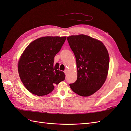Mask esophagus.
Instances as JSON below:
<instances>
[{"instance_id":"1","label":"esophagus","mask_w":131,"mask_h":131,"mask_svg":"<svg viewBox=\"0 0 131 131\" xmlns=\"http://www.w3.org/2000/svg\"><path fill=\"white\" fill-rule=\"evenodd\" d=\"M64 73H65L66 74H67V73H68V70L66 69V70L64 71Z\"/></svg>"}]
</instances>
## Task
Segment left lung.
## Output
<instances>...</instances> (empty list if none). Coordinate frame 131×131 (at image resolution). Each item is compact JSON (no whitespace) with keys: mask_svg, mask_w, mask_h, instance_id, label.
Wrapping results in <instances>:
<instances>
[{"mask_svg":"<svg viewBox=\"0 0 131 131\" xmlns=\"http://www.w3.org/2000/svg\"><path fill=\"white\" fill-rule=\"evenodd\" d=\"M76 57L77 79L70 88L82 97L91 96L100 90L108 77V51L104 43L88 35L79 34L67 38Z\"/></svg>","mask_w":131,"mask_h":131,"instance_id":"obj_1","label":"left lung"}]
</instances>
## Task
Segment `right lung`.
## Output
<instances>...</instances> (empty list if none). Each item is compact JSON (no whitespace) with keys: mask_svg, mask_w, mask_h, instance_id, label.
Instances as JSON below:
<instances>
[{"mask_svg":"<svg viewBox=\"0 0 131 131\" xmlns=\"http://www.w3.org/2000/svg\"><path fill=\"white\" fill-rule=\"evenodd\" d=\"M66 37L47 36L37 39L27 46L18 62L19 76L25 88L36 96L51 93L65 79L64 73L58 70L54 57L60 51Z\"/></svg>","mask_w":131,"mask_h":131,"instance_id":"add662e5","label":"right lung"}]
</instances>
